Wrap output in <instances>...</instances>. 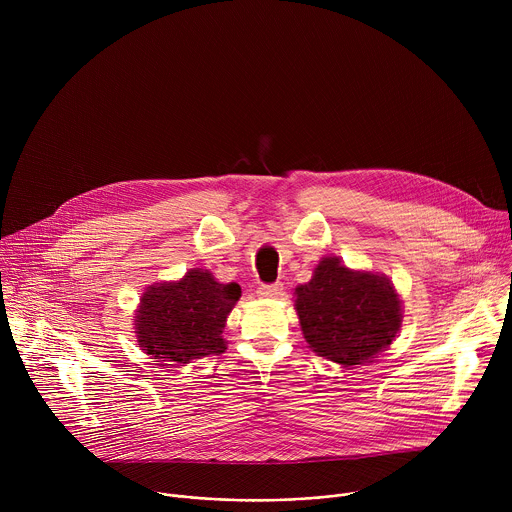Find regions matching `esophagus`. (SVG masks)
<instances>
[{
    "label": "esophagus",
    "instance_id": "obj_1",
    "mask_svg": "<svg viewBox=\"0 0 512 512\" xmlns=\"http://www.w3.org/2000/svg\"><path fill=\"white\" fill-rule=\"evenodd\" d=\"M281 291H283V283H263V285H259V289H257V294L261 296V298H277V296H281Z\"/></svg>",
    "mask_w": 512,
    "mask_h": 512
}]
</instances>
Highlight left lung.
Returning a JSON list of instances; mask_svg holds the SVG:
<instances>
[{
	"label": "left lung",
	"mask_w": 512,
	"mask_h": 512,
	"mask_svg": "<svg viewBox=\"0 0 512 512\" xmlns=\"http://www.w3.org/2000/svg\"><path fill=\"white\" fill-rule=\"evenodd\" d=\"M296 294L310 348L346 367L375 358L401 326V302L389 279L350 271L336 257H324Z\"/></svg>",
	"instance_id": "left-lung-1"
}]
</instances>
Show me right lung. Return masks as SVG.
<instances>
[{
    "mask_svg": "<svg viewBox=\"0 0 512 512\" xmlns=\"http://www.w3.org/2000/svg\"><path fill=\"white\" fill-rule=\"evenodd\" d=\"M241 298L239 283H218L212 273L192 269L176 283H158L141 296L135 334L141 350L180 364L221 354L227 316Z\"/></svg>",
    "mask_w": 512,
    "mask_h": 512,
    "instance_id": "add662e5",
    "label": "right lung"
}]
</instances>
